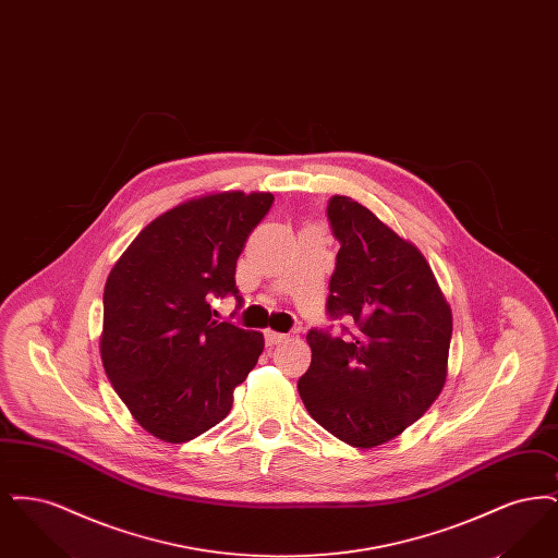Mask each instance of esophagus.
<instances>
[{
  "label": "esophagus",
  "mask_w": 558,
  "mask_h": 558,
  "mask_svg": "<svg viewBox=\"0 0 558 558\" xmlns=\"http://www.w3.org/2000/svg\"><path fill=\"white\" fill-rule=\"evenodd\" d=\"M284 341H289V335H282V332H276V330H266L267 345H278V343H284Z\"/></svg>",
  "instance_id": "34e87169"
}]
</instances>
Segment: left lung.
<instances>
[{
  "instance_id": "1",
  "label": "left lung",
  "mask_w": 558,
  "mask_h": 558,
  "mask_svg": "<svg viewBox=\"0 0 558 558\" xmlns=\"http://www.w3.org/2000/svg\"><path fill=\"white\" fill-rule=\"evenodd\" d=\"M341 248L326 314L341 337L312 328L299 383L312 418L353 448L391 441L439 398L448 376L451 310L423 253L349 196L328 201Z\"/></svg>"
}]
</instances>
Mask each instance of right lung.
<instances>
[{"mask_svg": "<svg viewBox=\"0 0 558 558\" xmlns=\"http://www.w3.org/2000/svg\"><path fill=\"white\" fill-rule=\"evenodd\" d=\"M269 192H215L150 221L108 274L100 355L108 380L150 435L184 444L221 423L255 368L264 335L219 322L236 262Z\"/></svg>", "mask_w": 558, "mask_h": 558, "instance_id": "add662e5", "label": "right lung"}]
</instances>
